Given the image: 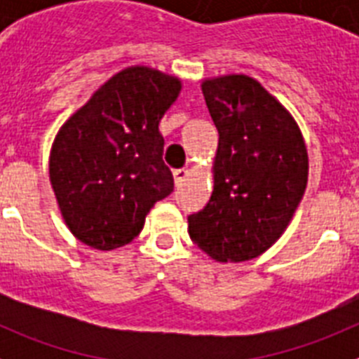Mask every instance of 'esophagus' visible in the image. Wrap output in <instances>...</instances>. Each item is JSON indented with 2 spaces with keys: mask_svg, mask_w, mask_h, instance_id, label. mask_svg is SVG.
Wrapping results in <instances>:
<instances>
[{
  "mask_svg": "<svg viewBox=\"0 0 359 359\" xmlns=\"http://www.w3.org/2000/svg\"><path fill=\"white\" fill-rule=\"evenodd\" d=\"M172 174H174V183L180 187L183 182H185V177L189 176V170H187V169H176Z\"/></svg>",
  "mask_w": 359,
  "mask_h": 359,
  "instance_id": "1",
  "label": "esophagus"
}]
</instances>
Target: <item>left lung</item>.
Instances as JSON below:
<instances>
[{"label": "left lung", "mask_w": 359, "mask_h": 359, "mask_svg": "<svg viewBox=\"0 0 359 359\" xmlns=\"http://www.w3.org/2000/svg\"><path fill=\"white\" fill-rule=\"evenodd\" d=\"M201 91L219 133L214 190L189 215L190 239L217 262H243L277 243L307 185L298 123L248 75L205 79Z\"/></svg>", "instance_id": "left-lung-1"}]
</instances>
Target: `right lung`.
Instances as JSON below:
<instances>
[{
  "mask_svg": "<svg viewBox=\"0 0 359 359\" xmlns=\"http://www.w3.org/2000/svg\"><path fill=\"white\" fill-rule=\"evenodd\" d=\"M180 91L177 77L129 66L62 123L50 151V183L81 243L102 252L126 246L154 203L172 192L158 126Z\"/></svg>",
  "mask_w": 359,
  "mask_h": 359,
  "instance_id": "add662e5",
  "label": "right lung"
}]
</instances>
